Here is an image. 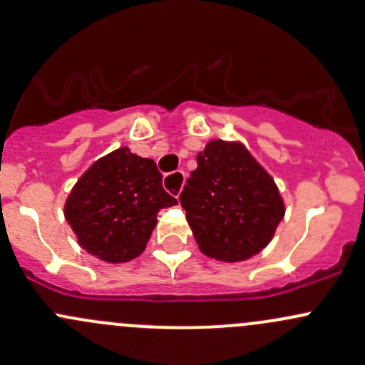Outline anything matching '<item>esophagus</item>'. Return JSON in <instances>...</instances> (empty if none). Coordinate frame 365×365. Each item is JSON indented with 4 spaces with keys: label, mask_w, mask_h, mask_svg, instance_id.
I'll return each mask as SVG.
<instances>
[{
    "label": "esophagus",
    "mask_w": 365,
    "mask_h": 365,
    "mask_svg": "<svg viewBox=\"0 0 365 365\" xmlns=\"http://www.w3.org/2000/svg\"><path fill=\"white\" fill-rule=\"evenodd\" d=\"M163 186H165L168 193L174 195L175 198H179V195H181L182 186H184V172L175 170L172 172V174L165 175V179H163Z\"/></svg>",
    "instance_id": "esophagus-1"
}]
</instances>
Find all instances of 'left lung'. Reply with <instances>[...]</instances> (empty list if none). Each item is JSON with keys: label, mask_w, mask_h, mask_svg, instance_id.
Returning <instances> with one entry per match:
<instances>
[{"label": "left lung", "mask_w": 365, "mask_h": 365, "mask_svg": "<svg viewBox=\"0 0 365 365\" xmlns=\"http://www.w3.org/2000/svg\"><path fill=\"white\" fill-rule=\"evenodd\" d=\"M181 193L198 249L240 262L259 254L285 215L278 186L240 140H209Z\"/></svg>", "instance_id": "obj_1"}]
</instances>
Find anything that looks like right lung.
Wrapping results in <instances>:
<instances>
[{"label":"right lung","instance_id":"right-lung-1","mask_svg":"<svg viewBox=\"0 0 365 365\" xmlns=\"http://www.w3.org/2000/svg\"><path fill=\"white\" fill-rule=\"evenodd\" d=\"M175 203L163 190L156 163L123 146L93 162L78 179L64 215L81 249L118 264L144 252L156 214Z\"/></svg>","mask_w":365,"mask_h":365}]
</instances>
